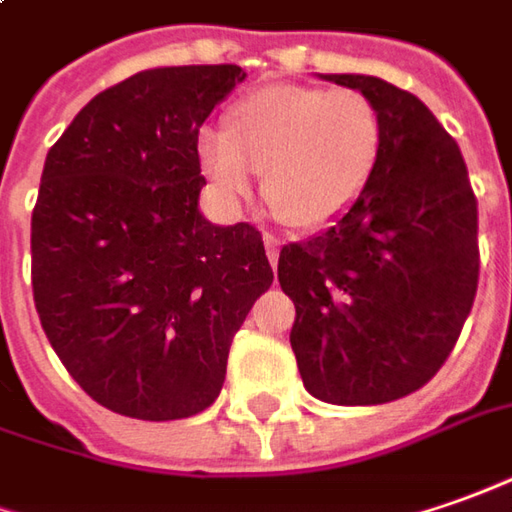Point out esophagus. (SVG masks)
Segmentation results:
<instances>
[{"label": "esophagus", "instance_id": "obj_1", "mask_svg": "<svg viewBox=\"0 0 512 512\" xmlns=\"http://www.w3.org/2000/svg\"><path fill=\"white\" fill-rule=\"evenodd\" d=\"M263 243H266L269 263L271 266H277V257H280V238H277V235H271V232H266V235H263Z\"/></svg>", "mask_w": 512, "mask_h": 512}]
</instances>
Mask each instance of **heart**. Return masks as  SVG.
Wrapping results in <instances>:
<instances>
[{"mask_svg":"<svg viewBox=\"0 0 512 512\" xmlns=\"http://www.w3.org/2000/svg\"><path fill=\"white\" fill-rule=\"evenodd\" d=\"M384 148V120L358 89L263 86L227 111L224 131L201 128L198 165L227 201L263 193L285 224L333 221L367 187Z\"/></svg>","mask_w":512,"mask_h":512,"instance_id":"obj_1","label":"heart"}]
</instances>
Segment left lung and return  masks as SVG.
<instances>
[{
	"label": "left lung",
	"mask_w": 512,
	"mask_h": 512,
	"mask_svg": "<svg viewBox=\"0 0 512 512\" xmlns=\"http://www.w3.org/2000/svg\"><path fill=\"white\" fill-rule=\"evenodd\" d=\"M322 78L373 100L384 148L333 227L280 249L277 280L297 308L305 389L375 406L429 384L460 339L479 283L476 196L460 145L415 95L373 75Z\"/></svg>",
	"instance_id": "1"
}]
</instances>
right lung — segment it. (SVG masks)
Masks as SVG:
<instances>
[{
    "instance_id": "1",
    "label": "right lung",
    "mask_w": 512,
    "mask_h": 512,
    "mask_svg": "<svg viewBox=\"0 0 512 512\" xmlns=\"http://www.w3.org/2000/svg\"><path fill=\"white\" fill-rule=\"evenodd\" d=\"M243 78L235 64L137 72L92 97L44 162L30 224L38 319L66 373L117 415L204 412L274 280L257 227L198 212V128Z\"/></svg>"
}]
</instances>
